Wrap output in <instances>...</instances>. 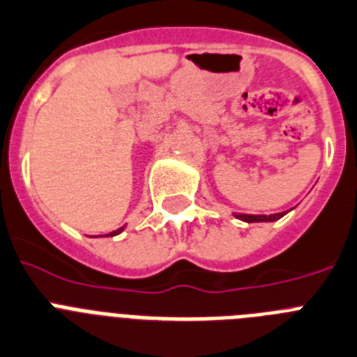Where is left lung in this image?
I'll use <instances>...</instances> for the list:
<instances>
[{
  "label": "left lung",
  "instance_id": "1",
  "mask_svg": "<svg viewBox=\"0 0 357 357\" xmlns=\"http://www.w3.org/2000/svg\"><path fill=\"white\" fill-rule=\"evenodd\" d=\"M284 213H273V215H246V213H235V217L243 219L246 222H268V221H277Z\"/></svg>",
  "mask_w": 357,
  "mask_h": 357
}]
</instances>
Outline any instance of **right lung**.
I'll return each mask as SVG.
<instances>
[{
  "instance_id": "right-lung-1",
  "label": "right lung",
  "mask_w": 357,
  "mask_h": 357,
  "mask_svg": "<svg viewBox=\"0 0 357 357\" xmlns=\"http://www.w3.org/2000/svg\"><path fill=\"white\" fill-rule=\"evenodd\" d=\"M122 230H123V228H120V230H116V231H111V234H109V237H113V235L120 234V231H122Z\"/></svg>"
}]
</instances>
